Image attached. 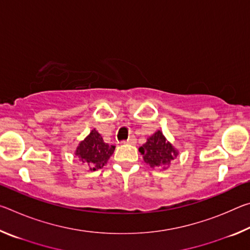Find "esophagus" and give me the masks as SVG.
<instances>
[{
  "instance_id": "34e87169",
  "label": "esophagus",
  "mask_w": 250,
  "mask_h": 250,
  "mask_svg": "<svg viewBox=\"0 0 250 250\" xmlns=\"http://www.w3.org/2000/svg\"><path fill=\"white\" fill-rule=\"evenodd\" d=\"M135 142H137V139H135V137H130L128 140H125L124 143H128V145H135Z\"/></svg>"
}]
</instances>
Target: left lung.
Segmentation results:
<instances>
[{
  "label": "left lung",
  "mask_w": 250,
  "mask_h": 250,
  "mask_svg": "<svg viewBox=\"0 0 250 250\" xmlns=\"http://www.w3.org/2000/svg\"><path fill=\"white\" fill-rule=\"evenodd\" d=\"M139 151L143 154V159L151 167H167L177 155V151L170 142L167 141L161 131L151 135Z\"/></svg>",
  "instance_id": "1"
}]
</instances>
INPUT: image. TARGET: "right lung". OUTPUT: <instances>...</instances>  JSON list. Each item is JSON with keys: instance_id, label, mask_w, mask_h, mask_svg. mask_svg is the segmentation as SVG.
<instances>
[{"instance_id": "right-lung-1", "label": "right lung", "mask_w": 250, "mask_h": 250, "mask_svg": "<svg viewBox=\"0 0 250 250\" xmlns=\"http://www.w3.org/2000/svg\"><path fill=\"white\" fill-rule=\"evenodd\" d=\"M115 146L104 143L98 131L94 129L83 141L79 143L76 155L83 163L90 167V171H96L107 163L108 159L115 151Z\"/></svg>"}]
</instances>
